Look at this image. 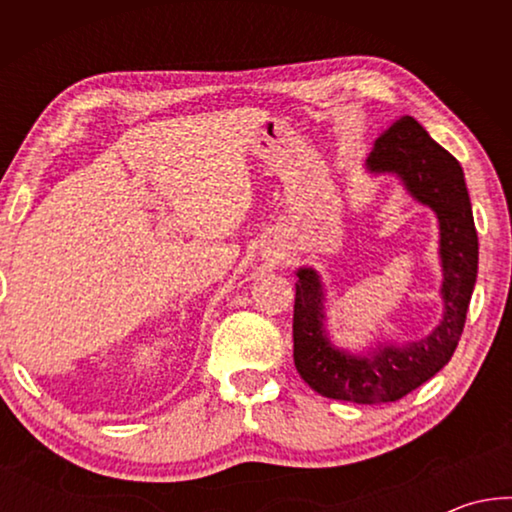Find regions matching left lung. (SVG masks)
I'll return each mask as SVG.
<instances>
[{
    "mask_svg": "<svg viewBox=\"0 0 512 512\" xmlns=\"http://www.w3.org/2000/svg\"><path fill=\"white\" fill-rule=\"evenodd\" d=\"M368 169L395 171L406 189L438 214L445 316L427 339L379 348L370 357H352L327 343L323 287L316 271L300 268L293 305V361L300 377L323 397L384 404L402 400L452 359L476 282L479 239L461 164L413 117H400L377 137Z\"/></svg>",
    "mask_w": 512,
    "mask_h": 512,
    "instance_id": "left-lung-1",
    "label": "left lung"
}]
</instances>
